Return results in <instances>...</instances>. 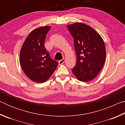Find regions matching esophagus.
<instances>
[{
    "label": "esophagus",
    "mask_w": 125,
    "mask_h": 125,
    "mask_svg": "<svg viewBox=\"0 0 125 125\" xmlns=\"http://www.w3.org/2000/svg\"><path fill=\"white\" fill-rule=\"evenodd\" d=\"M65 61V58H63L62 60H61L60 61H58V63L60 65H62V64L64 63V62Z\"/></svg>",
    "instance_id": "1"
}]
</instances>
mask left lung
<instances>
[{"label": "left lung", "instance_id": "obj_1", "mask_svg": "<svg viewBox=\"0 0 125 125\" xmlns=\"http://www.w3.org/2000/svg\"><path fill=\"white\" fill-rule=\"evenodd\" d=\"M74 39L77 62L72 72L82 82L93 80L104 65L106 48L100 35L92 27L81 22L67 25Z\"/></svg>", "mask_w": 125, "mask_h": 125}]
</instances>
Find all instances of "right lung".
<instances>
[{
	"label": "right lung",
	"instance_id": "right-lung-1",
	"mask_svg": "<svg viewBox=\"0 0 125 125\" xmlns=\"http://www.w3.org/2000/svg\"><path fill=\"white\" fill-rule=\"evenodd\" d=\"M51 26H42L29 33L20 53V63L27 77L37 83H43L56 70L58 63L50 57L45 47L46 36Z\"/></svg>",
	"mask_w": 125,
	"mask_h": 125
}]
</instances>
